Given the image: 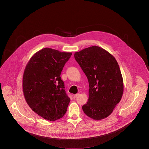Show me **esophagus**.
<instances>
[{
	"label": "esophagus",
	"mask_w": 149,
	"mask_h": 149,
	"mask_svg": "<svg viewBox=\"0 0 149 149\" xmlns=\"http://www.w3.org/2000/svg\"><path fill=\"white\" fill-rule=\"evenodd\" d=\"M79 94H75L74 95V97H73V98L75 99V98H76L78 96H79Z\"/></svg>",
	"instance_id": "34e87169"
}]
</instances>
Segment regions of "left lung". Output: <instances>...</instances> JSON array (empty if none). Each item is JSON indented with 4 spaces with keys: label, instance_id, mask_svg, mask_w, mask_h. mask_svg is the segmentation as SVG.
Returning a JSON list of instances; mask_svg holds the SVG:
<instances>
[{
    "label": "left lung",
    "instance_id": "8db88e82",
    "mask_svg": "<svg viewBox=\"0 0 149 149\" xmlns=\"http://www.w3.org/2000/svg\"><path fill=\"white\" fill-rule=\"evenodd\" d=\"M74 57L89 84V100L83 105V111L95 120L107 118L113 112L123 94V79L116 60L98 46L75 52Z\"/></svg>",
    "mask_w": 149,
    "mask_h": 149
}]
</instances>
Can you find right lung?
I'll use <instances>...</instances> for the list:
<instances>
[{"mask_svg":"<svg viewBox=\"0 0 149 149\" xmlns=\"http://www.w3.org/2000/svg\"><path fill=\"white\" fill-rule=\"evenodd\" d=\"M71 55L45 48L32 56L25 68L22 88L25 100L36 113L45 120L55 121L66 113L70 98L60 74Z\"/></svg>","mask_w":149,"mask_h":149,"instance_id":"right-lung-1","label":"right lung"}]
</instances>
